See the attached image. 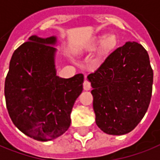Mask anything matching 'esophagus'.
Instances as JSON below:
<instances>
[{
	"instance_id": "esophagus-1",
	"label": "esophagus",
	"mask_w": 160,
	"mask_h": 160,
	"mask_svg": "<svg viewBox=\"0 0 160 160\" xmlns=\"http://www.w3.org/2000/svg\"><path fill=\"white\" fill-rule=\"evenodd\" d=\"M83 88L85 90H90L91 89V84L87 79H85L83 82Z\"/></svg>"
}]
</instances>
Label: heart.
I'll return each mask as SVG.
<instances>
[{
    "label": "heart",
    "mask_w": 160,
    "mask_h": 160,
    "mask_svg": "<svg viewBox=\"0 0 160 160\" xmlns=\"http://www.w3.org/2000/svg\"><path fill=\"white\" fill-rule=\"evenodd\" d=\"M100 42H101V43H104L105 46H107V47H110V46H112L114 43V40H113V38L112 37L107 38V39H106V37H102Z\"/></svg>",
    "instance_id": "1"
}]
</instances>
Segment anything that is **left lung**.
<instances>
[{
    "label": "left lung",
    "mask_w": 160,
    "mask_h": 160,
    "mask_svg": "<svg viewBox=\"0 0 160 160\" xmlns=\"http://www.w3.org/2000/svg\"><path fill=\"white\" fill-rule=\"evenodd\" d=\"M88 79L100 130L111 135L133 130L146 114L152 92L153 71L142 45L128 41L115 49Z\"/></svg>",
    "instance_id": "obj_1"
}]
</instances>
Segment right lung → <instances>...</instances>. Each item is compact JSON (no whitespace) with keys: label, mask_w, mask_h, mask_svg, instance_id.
<instances>
[{"label":"right lung","mask_w":160,"mask_h":160,"mask_svg":"<svg viewBox=\"0 0 160 160\" xmlns=\"http://www.w3.org/2000/svg\"><path fill=\"white\" fill-rule=\"evenodd\" d=\"M56 37L33 35L13 53L5 80V99L14 126L40 141L60 137L70 127L73 104L83 90L82 73L56 75Z\"/></svg>","instance_id":"1"}]
</instances>
